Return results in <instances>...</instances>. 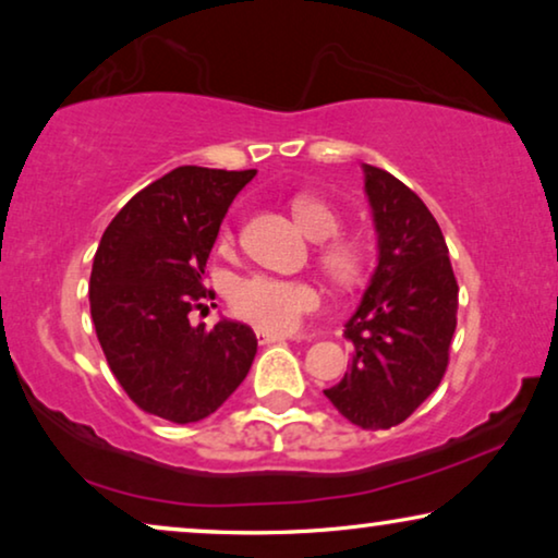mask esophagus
Masks as SVG:
<instances>
[{
	"mask_svg": "<svg viewBox=\"0 0 558 558\" xmlns=\"http://www.w3.org/2000/svg\"><path fill=\"white\" fill-rule=\"evenodd\" d=\"M256 340H258V345H274V342H284L289 338H284V335H271V332L258 330L256 332Z\"/></svg>",
	"mask_w": 558,
	"mask_h": 558,
	"instance_id": "obj_1",
	"label": "esophagus"
}]
</instances>
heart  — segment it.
Here are the masks:
<instances>
[{"label":"heart","mask_w":558,"mask_h":558,"mask_svg":"<svg viewBox=\"0 0 558 558\" xmlns=\"http://www.w3.org/2000/svg\"><path fill=\"white\" fill-rule=\"evenodd\" d=\"M292 213L310 239L323 241L319 243V264H323L327 277L342 287L361 284L371 266L368 246L363 241L350 239V235H338L340 216L332 210V205L319 201V197L300 195L292 201ZM231 239V228H226L223 241L228 243ZM228 304H231L235 317L254 325L256 330L287 335L294 332L304 323V317L319 310L323 292L317 284L304 279L246 274L228 289Z\"/></svg>","instance_id":"heart-1"}]
</instances>
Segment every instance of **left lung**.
<instances>
[{"instance_id":"left-lung-1","label":"left lung","mask_w":558,"mask_h":558,"mask_svg":"<svg viewBox=\"0 0 558 558\" xmlns=\"http://www.w3.org/2000/svg\"><path fill=\"white\" fill-rule=\"evenodd\" d=\"M378 231V266L348 319L350 371L325 396L348 422L388 429L441 384L457 327V287L441 228L414 190L363 165Z\"/></svg>"}]
</instances>
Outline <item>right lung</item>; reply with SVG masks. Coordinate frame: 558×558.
<instances>
[{
  "label": "right lung",
  "instance_id": "1",
  "mask_svg": "<svg viewBox=\"0 0 558 558\" xmlns=\"http://www.w3.org/2000/svg\"><path fill=\"white\" fill-rule=\"evenodd\" d=\"M254 174L178 167L140 190L98 243L88 284L98 342L129 399L151 416L201 422L254 363L248 325L220 319L208 330L187 317L216 296L205 264L228 205Z\"/></svg>",
  "mask_w": 558,
  "mask_h": 558
}]
</instances>
